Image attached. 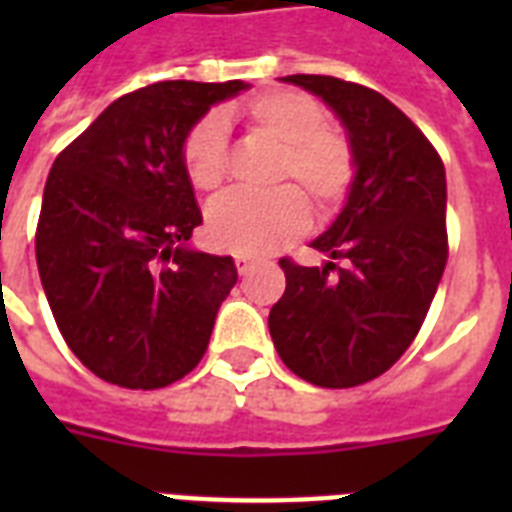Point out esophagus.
<instances>
[{
    "label": "esophagus",
    "mask_w": 512,
    "mask_h": 512,
    "mask_svg": "<svg viewBox=\"0 0 512 512\" xmlns=\"http://www.w3.org/2000/svg\"><path fill=\"white\" fill-rule=\"evenodd\" d=\"M249 268H252V260H249V257H236V271H239L241 276H244Z\"/></svg>",
    "instance_id": "1"
}]
</instances>
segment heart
<instances>
[{"instance_id": "obj_1", "label": "heart", "mask_w": 512, "mask_h": 512, "mask_svg": "<svg viewBox=\"0 0 512 512\" xmlns=\"http://www.w3.org/2000/svg\"><path fill=\"white\" fill-rule=\"evenodd\" d=\"M257 138L281 146L271 193H231L207 212V236L217 249L241 257H263L287 247L308 228L311 209L302 194L327 215L345 199L356 159L342 132L327 127V108L295 90H268L241 108ZM183 167L196 191L215 193L228 175L225 127L217 116H204L185 138ZM297 184L304 192L294 188Z\"/></svg>"}]
</instances>
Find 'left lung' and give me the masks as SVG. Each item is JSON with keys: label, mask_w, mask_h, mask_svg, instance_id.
<instances>
[{"label": "left lung", "mask_w": 512, "mask_h": 512, "mask_svg": "<svg viewBox=\"0 0 512 512\" xmlns=\"http://www.w3.org/2000/svg\"><path fill=\"white\" fill-rule=\"evenodd\" d=\"M281 82L313 92L335 111L356 175L335 223L311 244L327 263H279L287 289L271 308L268 329L297 377L319 388H353L404 356L436 297L449 257L444 162L380 92L316 74Z\"/></svg>", "instance_id": "8db88e82"}]
</instances>
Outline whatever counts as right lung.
Segmentation results:
<instances>
[{
	"mask_svg": "<svg viewBox=\"0 0 512 512\" xmlns=\"http://www.w3.org/2000/svg\"><path fill=\"white\" fill-rule=\"evenodd\" d=\"M249 84L159 82L114 100L60 151L44 185L36 265L60 335L100 380L156 390L199 364L233 257L196 252L188 132Z\"/></svg>",
	"mask_w": 512,
	"mask_h": 512,
	"instance_id": "obj_1",
	"label": "right lung"
}]
</instances>
